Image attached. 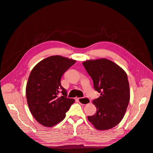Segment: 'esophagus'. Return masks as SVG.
Returning <instances> with one entry per match:
<instances>
[{
	"instance_id": "obj_1",
	"label": "esophagus",
	"mask_w": 153,
	"mask_h": 153,
	"mask_svg": "<svg viewBox=\"0 0 153 153\" xmlns=\"http://www.w3.org/2000/svg\"><path fill=\"white\" fill-rule=\"evenodd\" d=\"M77 100L81 104L84 105L88 104L91 102L90 99L87 97H79V98H77Z\"/></svg>"
}]
</instances>
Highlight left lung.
<instances>
[{
    "label": "left lung",
    "mask_w": 153,
    "mask_h": 153,
    "mask_svg": "<svg viewBox=\"0 0 153 153\" xmlns=\"http://www.w3.org/2000/svg\"><path fill=\"white\" fill-rule=\"evenodd\" d=\"M91 77L94 88L100 96L92 101L96 113L88 116L98 130L115 127L123 119L130 99L129 85L126 72L106 59L89 60L82 63Z\"/></svg>",
    "instance_id": "obj_1"
}]
</instances>
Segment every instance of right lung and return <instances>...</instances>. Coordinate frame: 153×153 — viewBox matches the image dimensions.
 <instances>
[{
    "mask_svg": "<svg viewBox=\"0 0 153 153\" xmlns=\"http://www.w3.org/2000/svg\"><path fill=\"white\" fill-rule=\"evenodd\" d=\"M75 62L73 59L52 56L39 62L30 72L25 90L27 104L32 115L44 126L52 127L62 121L74 102V99L67 97L61 79Z\"/></svg>",
    "mask_w": 153,
    "mask_h": 153,
    "instance_id": "add662e5",
    "label": "right lung"
}]
</instances>
